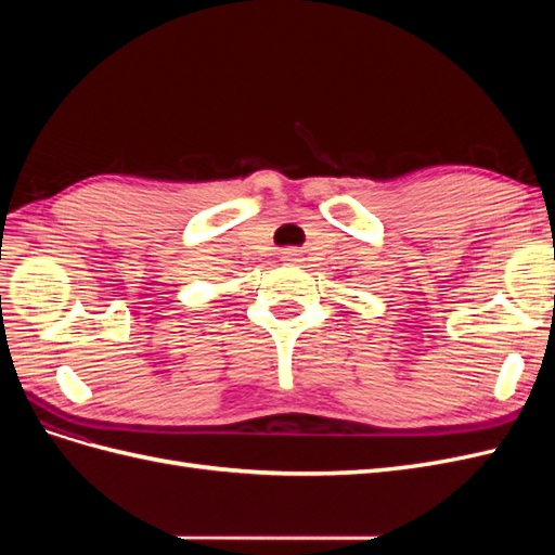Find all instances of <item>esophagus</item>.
<instances>
[{
  "label": "esophagus",
  "instance_id": "esophagus-1",
  "mask_svg": "<svg viewBox=\"0 0 555 555\" xmlns=\"http://www.w3.org/2000/svg\"><path fill=\"white\" fill-rule=\"evenodd\" d=\"M298 257H300V255H298V249H284V251H282V261H287V263H296V261H300Z\"/></svg>",
  "mask_w": 555,
  "mask_h": 555
}]
</instances>
